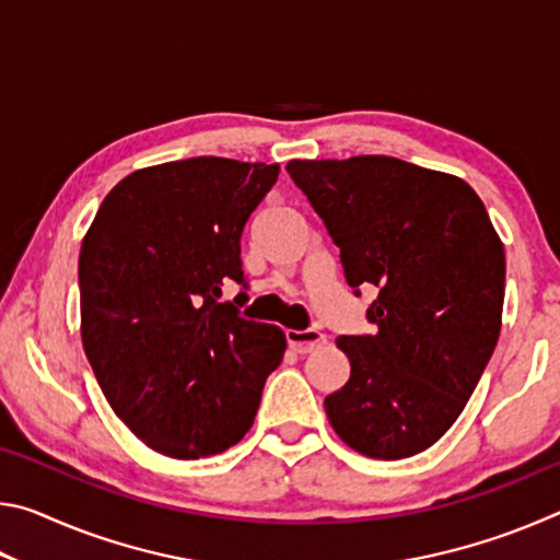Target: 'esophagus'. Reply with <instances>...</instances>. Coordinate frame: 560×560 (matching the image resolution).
I'll list each match as a JSON object with an SVG mask.
<instances>
[{"mask_svg": "<svg viewBox=\"0 0 560 560\" xmlns=\"http://www.w3.org/2000/svg\"><path fill=\"white\" fill-rule=\"evenodd\" d=\"M289 348L296 350V353H311L326 343V334L318 328H306V330H287Z\"/></svg>", "mask_w": 560, "mask_h": 560, "instance_id": "esophagus-1", "label": "esophagus"}]
</instances>
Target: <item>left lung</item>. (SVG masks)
Wrapping results in <instances>:
<instances>
[{
  "mask_svg": "<svg viewBox=\"0 0 560 560\" xmlns=\"http://www.w3.org/2000/svg\"><path fill=\"white\" fill-rule=\"evenodd\" d=\"M296 187L340 249L348 287H375V334L340 336L350 377L326 397L340 440L373 459L432 447L494 353L504 244L454 175L385 155L291 160Z\"/></svg>",
  "mask_w": 560,
  "mask_h": 560,
  "instance_id": "obj_1",
  "label": "left lung"
}]
</instances>
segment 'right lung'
<instances>
[{"label": "right lung", "mask_w": 560, "mask_h": 560, "mask_svg": "<svg viewBox=\"0 0 560 560\" xmlns=\"http://www.w3.org/2000/svg\"><path fill=\"white\" fill-rule=\"evenodd\" d=\"M279 165L189 158L138 170L98 207L79 257L81 338L103 395L136 438L175 459L249 432L287 336L246 320L242 232Z\"/></svg>", "instance_id": "1"}]
</instances>
